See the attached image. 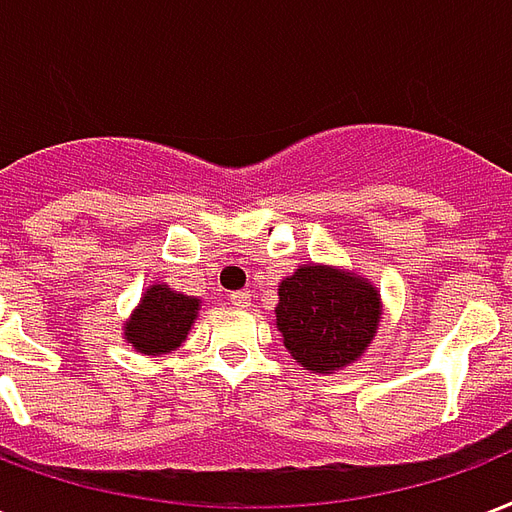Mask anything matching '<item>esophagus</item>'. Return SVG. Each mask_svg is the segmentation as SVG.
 <instances>
[{"instance_id": "esophagus-1", "label": "esophagus", "mask_w": 512, "mask_h": 512, "mask_svg": "<svg viewBox=\"0 0 512 512\" xmlns=\"http://www.w3.org/2000/svg\"><path fill=\"white\" fill-rule=\"evenodd\" d=\"M249 298H252V295H249L247 290H236V292H230V303H233V306H249Z\"/></svg>"}]
</instances>
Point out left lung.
I'll return each mask as SVG.
<instances>
[{
	"instance_id": "8db88e82",
	"label": "left lung",
	"mask_w": 512,
	"mask_h": 512,
	"mask_svg": "<svg viewBox=\"0 0 512 512\" xmlns=\"http://www.w3.org/2000/svg\"><path fill=\"white\" fill-rule=\"evenodd\" d=\"M381 322L368 279L333 265H300L279 284L276 327L303 370L330 373L362 357Z\"/></svg>"
}]
</instances>
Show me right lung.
Listing matches in <instances>:
<instances>
[{
	"instance_id": "add662e5",
	"label": "right lung",
	"mask_w": 512,
	"mask_h": 512,
	"mask_svg": "<svg viewBox=\"0 0 512 512\" xmlns=\"http://www.w3.org/2000/svg\"><path fill=\"white\" fill-rule=\"evenodd\" d=\"M201 300L174 292L169 284H150L126 322V341L139 354H169L190 333Z\"/></svg>"
}]
</instances>
